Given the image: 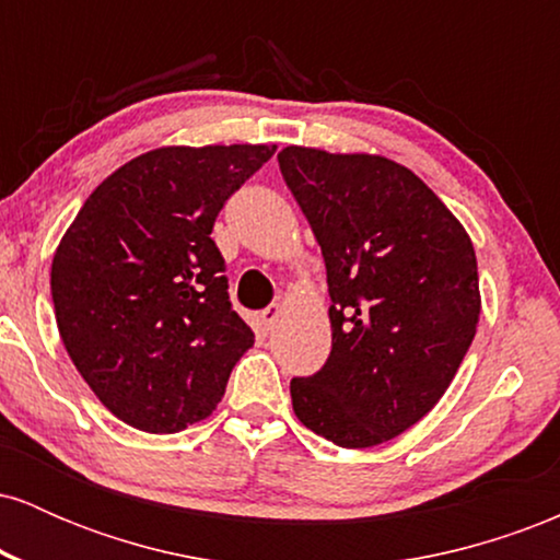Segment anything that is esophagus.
Returning <instances> with one entry per match:
<instances>
[{"label":"esophagus","mask_w":560,"mask_h":560,"mask_svg":"<svg viewBox=\"0 0 560 560\" xmlns=\"http://www.w3.org/2000/svg\"><path fill=\"white\" fill-rule=\"evenodd\" d=\"M281 318V305H268L266 311H260V320L262 326H266V331H271L276 324H279Z\"/></svg>","instance_id":"34e87169"}]
</instances>
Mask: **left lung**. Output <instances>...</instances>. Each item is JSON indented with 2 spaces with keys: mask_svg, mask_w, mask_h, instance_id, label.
<instances>
[{
  "mask_svg": "<svg viewBox=\"0 0 560 560\" xmlns=\"http://www.w3.org/2000/svg\"><path fill=\"white\" fill-rule=\"evenodd\" d=\"M326 262L331 352L289 384L311 432L374 447L440 402L479 324L474 244L427 184L378 155L279 152Z\"/></svg>",
  "mask_w": 560,
  "mask_h": 560,
  "instance_id": "8db88e82",
  "label": "left lung"
}]
</instances>
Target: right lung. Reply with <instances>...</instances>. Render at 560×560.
<instances>
[{"label": "right lung", "instance_id": "obj_1", "mask_svg": "<svg viewBox=\"0 0 560 560\" xmlns=\"http://www.w3.org/2000/svg\"><path fill=\"white\" fill-rule=\"evenodd\" d=\"M273 144L160 147L89 195L52 260L57 329L128 427L182 432L221 402L255 334L231 307L218 213Z\"/></svg>", "mask_w": 560, "mask_h": 560}]
</instances>
